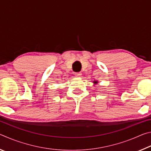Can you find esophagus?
Listing matches in <instances>:
<instances>
[{
	"label": "esophagus",
	"mask_w": 151,
	"mask_h": 151,
	"mask_svg": "<svg viewBox=\"0 0 151 151\" xmlns=\"http://www.w3.org/2000/svg\"><path fill=\"white\" fill-rule=\"evenodd\" d=\"M81 75H82L81 73H75V76L76 77H81Z\"/></svg>",
	"instance_id": "34e87169"
}]
</instances>
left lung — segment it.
<instances>
[{"label": "left lung", "instance_id": "left-lung-1", "mask_svg": "<svg viewBox=\"0 0 151 151\" xmlns=\"http://www.w3.org/2000/svg\"><path fill=\"white\" fill-rule=\"evenodd\" d=\"M94 84H97L98 83V82H97L96 81H94V83H93Z\"/></svg>", "mask_w": 151, "mask_h": 151}]
</instances>
